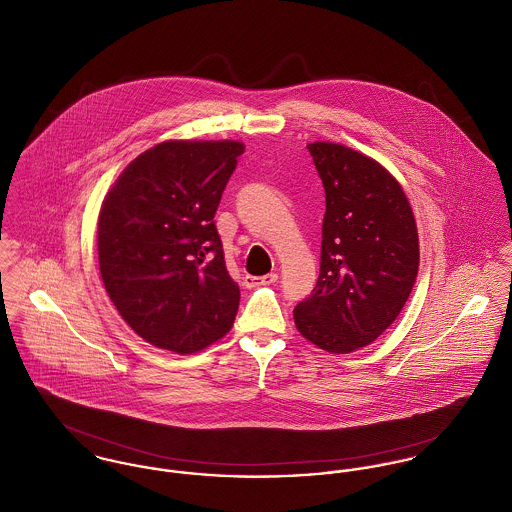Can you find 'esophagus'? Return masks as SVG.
<instances>
[{
    "mask_svg": "<svg viewBox=\"0 0 512 512\" xmlns=\"http://www.w3.org/2000/svg\"><path fill=\"white\" fill-rule=\"evenodd\" d=\"M278 280V275L276 273H271V275H263V276H251L247 275L243 278V282H245V286L247 288H253V286H261V284H273Z\"/></svg>",
    "mask_w": 512,
    "mask_h": 512,
    "instance_id": "34e87169",
    "label": "esophagus"
}]
</instances>
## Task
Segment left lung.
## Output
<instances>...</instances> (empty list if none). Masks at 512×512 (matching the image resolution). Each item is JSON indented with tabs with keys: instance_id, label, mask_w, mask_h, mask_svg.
Masks as SVG:
<instances>
[{
	"instance_id": "left-lung-1",
	"label": "left lung",
	"mask_w": 512,
	"mask_h": 512,
	"mask_svg": "<svg viewBox=\"0 0 512 512\" xmlns=\"http://www.w3.org/2000/svg\"><path fill=\"white\" fill-rule=\"evenodd\" d=\"M325 189L321 267L294 308L304 339L333 354L374 343L403 310L419 271L411 204L376 159L343 144H308Z\"/></svg>"
}]
</instances>
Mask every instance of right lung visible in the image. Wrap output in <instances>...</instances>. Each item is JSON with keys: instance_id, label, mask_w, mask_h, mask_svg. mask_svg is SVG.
Here are the masks:
<instances>
[{"instance_id": "right-lung-1", "label": "right lung", "mask_w": 512, "mask_h": 512, "mask_svg": "<svg viewBox=\"0 0 512 512\" xmlns=\"http://www.w3.org/2000/svg\"><path fill=\"white\" fill-rule=\"evenodd\" d=\"M245 146L165 140L132 159L97 220L99 271L118 314L146 343L193 354L234 325L239 286L214 214Z\"/></svg>"}]
</instances>
